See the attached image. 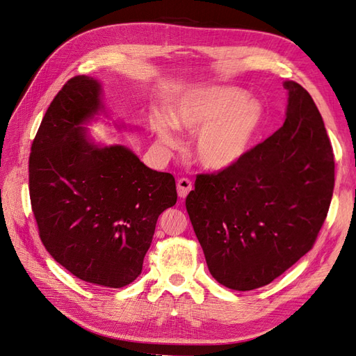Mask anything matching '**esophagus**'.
Here are the masks:
<instances>
[{"label": "esophagus", "instance_id": "34e87169", "mask_svg": "<svg viewBox=\"0 0 356 356\" xmlns=\"http://www.w3.org/2000/svg\"><path fill=\"white\" fill-rule=\"evenodd\" d=\"M177 190H178V196L181 199H186L188 196V193L193 190V182L188 178H181L177 182Z\"/></svg>", "mask_w": 356, "mask_h": 356}]
</instances>
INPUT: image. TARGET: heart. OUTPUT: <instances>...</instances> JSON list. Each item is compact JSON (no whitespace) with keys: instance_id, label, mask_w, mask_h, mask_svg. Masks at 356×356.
Listing matches in <instances>:
<instances>
[{"instance_id":"obj_1","label":"heart","mask_w":356,"mask_h":356,"mask_svg":"<svg viewBox=\"0 0 356 356\" xmlns=\"http://www.w3.org/2000/svg\"><path fill=\"white\" fill-rule=\"evenodd\" d=\"M170 123L195 134V157L208 170L221 172L239 165L252 152L264 123L261 102L238 88L208 86L186 95L170 111ZM172 126L159 120L154 131L166 147H177Z\"/></svg>"}]
</instances>
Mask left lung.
Here are the masks:
<instances>
[{"mask_svg": "<svg viewBox=\"0 0 356 356\" xmlns=\"http://www.w3.org/2000/svg\"><path fill=\"white\" fill-rule=\"evenodd\" d=\"M285 122L239 165L199 175L186 208L211 275L236 291L270 284L314 246L334 190V154L309 92L284 81Z\"/></svg>", "mask_w": 356, "mask_h": 356, "instance_id": "1", "label": "left lung"}]
</instances>
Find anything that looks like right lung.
Listing matches in <instances>:
<instances>
[{"instance_id":"right-lung-1","label":"right lung","mask_w":356,"mask_h":356,"mask_svg":"<svg viewBox=\"0 0 356 356\" xmlns=\"http://www.w3.org/2000/svg\"><path fill=\"white\" fill-rule=\"evenodd\" d=\"M99 115L110 117L99 80L77 75L63 86L31 147L29 195L49 254L81 281L122 288L141 275L177 186L131 148L95 143L88 126Z\"/></svg>"}]
</instances>
